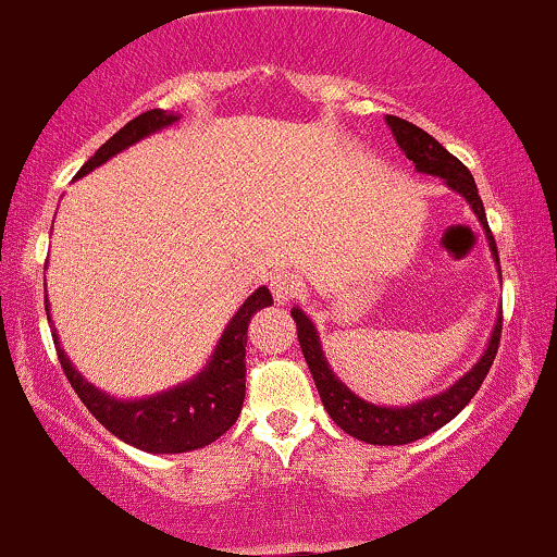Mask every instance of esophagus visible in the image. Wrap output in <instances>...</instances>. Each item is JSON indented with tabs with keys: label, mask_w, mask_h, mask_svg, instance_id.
I'll use <instances>...</instances> for the list:
<instances>
[{
	"label": "esophagus",
	"mask_w": 557,
	"mask_h": 557,
	"mask_svg": "<svg viewBox=\"0 0 557 557\" xmlns=\"http://www.w3.org/2000/svg\"><path fill=\"white\" fill-rule=\"evenodd\" d=\"M271 292L276 302H289V299L299 297V292H302V278L294 271H276L271 276Z\"/></svg>",
	"instance_id": "esophagus-1"
}]
</instances>
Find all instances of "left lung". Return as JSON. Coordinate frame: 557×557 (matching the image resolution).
<instances>
[{
	"label": "left lung",
	"instance_id": "obj_1",
	"mask_svg": "<svg viewBox=\"0 0 557 557\" xmlns=\"http://www.w3.org/2000/svg\"><path fill=\"white\" fill-rule=\"evenodd\" d=\"M385 122H388L398 148L407 153L409 161H414L417 172L441 176L454 193H459L461 198L469 202L476 221L485 228L490 252H493L495 265H498L500 271L498 247H495L493 232H490L487 226L485 206H482L480 193H476L472 172H469L456 156H450L433 135H428L422 127H417V124L398 120V116H385ZM292 318L294 323H297V336L299 346H302L305 362L312 372V381H315L320 401H323L331 420L336 422L344 433L357 437V441L372 443V446H407V443L420 441V437L435 433L443 424L454 420V417L472 401L476 391H480L482 381L487 377L490 368H493V359L498 355L503 325L500 312L482 357L476 359V364H472V370L463 372L459 381L448 385L446 391L422 398V401L417 404H409V407H377V404L359 398L355 391H349L342 381H338V375L331 370L329 359L323 355V346H320L318 329L312 325V320L307 318L299 307H292Z\"/></svg>",
	"mask_w": 557,
	"mask_h": 557
}]
</instances>
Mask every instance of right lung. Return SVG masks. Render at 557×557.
I'll use <instances>...</instances> for the list:
<instances>
[{
  "label": "right lung",
  "instance_id": "right-lung-1",
  "mask_svg": "<svg viewBox=\"0 0 557 557\" xmlns=\"http://www.w3.org/2000/svg\"><path fill=\"white\" fill-rule=\"evenodd\" d=\"M180 116L163 109H150L146 114L135 116L83 163L75 180L90 174L96 166L107 163L111 156L122 153V150L140 143L143 137L159 133V129L169 127ZM268 305H273L271 292L265 286L255 289L228 320L206 368L189 381L148 398H116L109 396L107 391L96 388L94 383L85 381L81 372L75 370V364L70 362V357L64 355L57 331L51 336H54L59 362H62L70 385L81 396L90 414L111 435L146 450V454H187V450H198L213 443L215 437L224 435L237 422L242 401H245L247 325H250L255 312ZM46 318H49V299H46Z\"/></svg>",
  "mask_w": 557,
  "mask_h": 557
}]
</instances>
